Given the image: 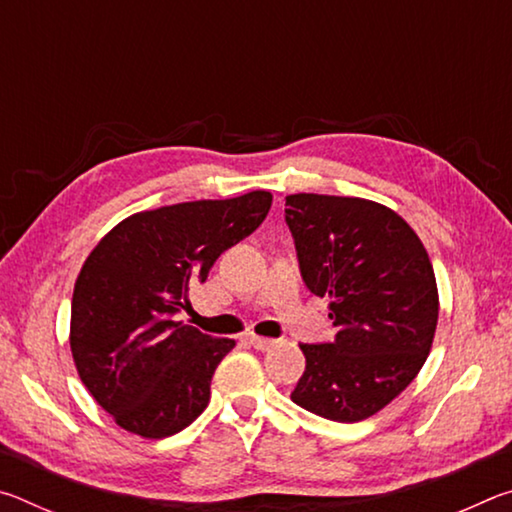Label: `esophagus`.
Wrapping results in <instances>:
<instances>
[{
  "label": "esophagus",
  "instance_id": "esophagus-1",
  "mask_svg": "<svg viewBox=\"0 0 512 512\" xmlns=\"http://www.w3.org/2000/svg\"><path fill=\"white\" fill-rule=\"evenodd\" d=\"M246 341L253 345L255 350H259V352H264V350H271L273 345H275V341L273 339H264V336H255V334H248L246 336Z\"/></svg>",
  "mask_w": 512,
  "mask_h": 512
}]
</instances>
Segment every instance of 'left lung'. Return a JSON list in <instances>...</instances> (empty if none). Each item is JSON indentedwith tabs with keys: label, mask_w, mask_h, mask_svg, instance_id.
Wrapping results in <instances>:
<instances>
[{
	"label": "left lung",
	"mask_w": 512,
	"mask_h": 512,
	"mask_svg": "<svg viewBox=\"0 0 512 512\" xmlns=\"http://www.w3.org/2000/svg\"><path fill=\"white\" fill-rule=\"evenodd\" d=\"M284 219L307 289L329 298L332 343H302L307 366L291 400L334 422L393 402L427 361L438 287L420 237L366 198L291 194Z\"/></svg>",
	"instance_id": "1"
}]
</instances>
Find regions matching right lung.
Returning a JSON list of instances; mask_svg holds the SVG:
<instances>
[{"instance_id":"right-lung-1","label":"right lung","mask_w":512,"mask_h":512,"mask_svg":"<svg viewBox=\"0 0 512 512\" xmlns=\"http://www.w3.org/2000/svg\"><path fill=\"white\" fill-rule=\"evenodd\" d=\"M271 192L137 212L85 259L74 284L69 345L79 377L121 429L167 438L210 402L216 366L235 348L173 320L189 284L259 228Z\"/></svg>"}]
</instances>
